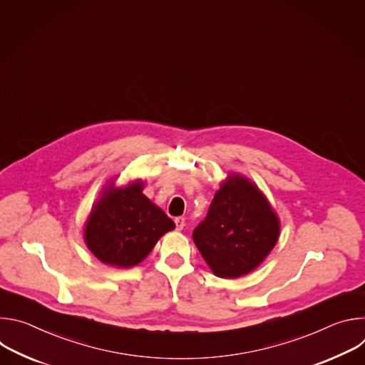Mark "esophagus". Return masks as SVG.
I'll return each mask as SVG.
<instances>
[{
	"label": "esophagus",
	"instance_id": "1",
	"mask_svg": "<svg viewBox=\"0 0 365 365\" xmlns=\"http://www.w3.org/2000/svg\"><path fill=\"white\" fill-rule=\"evenodd\" d=\"M175 224H176V230H178V231L183 230V227H185V218L178 217V218L175 220Z\"/></svg>",
	"mask_w": 365,
	"mask_h": 365
}]
</instances>
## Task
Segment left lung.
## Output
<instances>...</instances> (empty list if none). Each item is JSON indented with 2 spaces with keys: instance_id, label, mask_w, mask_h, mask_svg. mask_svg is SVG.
Listing matches in <instances>:
<instances>
[{
  "instance_id": "8db88e82",
  "label": "left lung",
  "mask_w": 365,
  "mask_h": 365,
  "mask_svg": "<svg viewBox=\"0 0 365 365\" xmlns=\"http://www.w3.org/2000/svg\"><path fill=\"white\" fill-rule=\"evenodd\" d=\"M279 232L280 221L266 196L251 180L232 173L192 237L215 276L237 279L263 263Z\"/></svg>"
}]
</instances>
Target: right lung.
Listing matches in <instances>:
<instances>
[{
    "mask_svg": "<svg viewBox=\"0 0 365 365\" xmlns=\"http://www.w3.org/2000/svg\"><path fill=\"white\" fill-rule=\"evenodd\" d=\"M175 222L143 195L140 180L127 187L114 183L102 192L85 225V242L102 263L133 267L150 254Z\"/></svg>",
    "mask_w": 365,
    "mask_h": 365,
    "instance_id": "1",
    "label": "right lung"
}]
</instances>
